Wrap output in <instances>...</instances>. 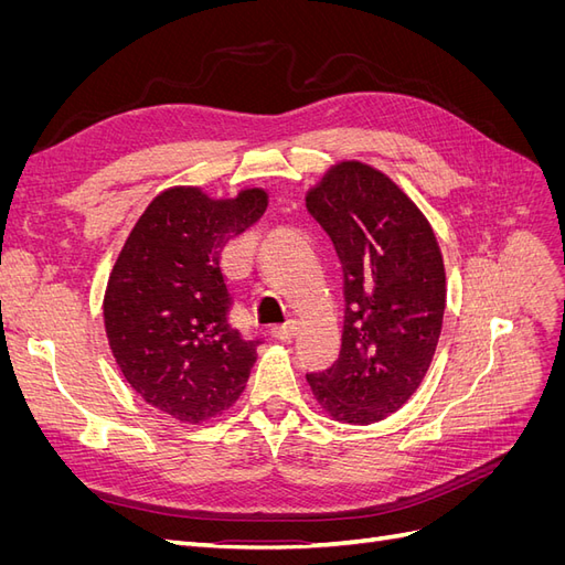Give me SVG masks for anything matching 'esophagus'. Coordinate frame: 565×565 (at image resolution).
Instances as JSON below:
<instances>
[{"label": "esophagus", "mask_w": 565, "mask_h": 565, "mask_svg": "<svg viewBox=\"0 0 565 565\" xmlns=\"http://www.w3.org/2000/svg\"><path fill=\"white\" fill-rule=\"evenodd\" d=\"M297 334V322L295 320H287L285 324H276V328H270V337L273 339H280L287 341Z\"/></svg>", "instance_id": "34e87169"}]
</instances>
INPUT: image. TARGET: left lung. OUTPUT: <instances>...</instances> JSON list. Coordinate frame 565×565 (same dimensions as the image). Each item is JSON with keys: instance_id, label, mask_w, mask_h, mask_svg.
Returning a JSON list of instances; mask_svg holds the SVG:
<instances>
[{"instance_id": "8db88e82", "label": "left lung", "mask_w": 565, "mask_h": 565, "mask_svg": "<svg viewBox=\"0 0 565 565\" xmlns=\"http://www.w3.org/2000/svg\"><path fill=\"white\" fill-rule=\"evenodd\" d=\"M344 270V330L313 396L349 424L388 417L422 384L446 311V268L429 221L363 162H341L306 198Z\"/></svg>"}]
</instances>
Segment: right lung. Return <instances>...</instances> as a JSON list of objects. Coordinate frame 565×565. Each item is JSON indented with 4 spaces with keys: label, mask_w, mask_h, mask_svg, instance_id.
Wrapping results in <instances>:
<instances>
[{
    "label": "right lung",
    "mask_w": 565,
    "mask_h": 565,
    "mask_svg": "<svg viewBox=\"0 0 565 565\" xmlns=\"http://www.w3.org/2000/svg\"><path fill=\"white\" fill-rule=\"evenodd\" d=\"M266 210L259 188L210 200L172 188L148 204L110 273L104 318L115 361L139 396L202 422L241 396L259 337L233 328L221 249Z\"/></svg>",
    "instance_id": "add662e5"
}]
</instances>
